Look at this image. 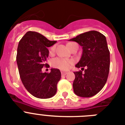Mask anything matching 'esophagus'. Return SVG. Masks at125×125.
<instances>
[{
  "label": "esophagus",
  "mask_w": 125,
  "mask_h": 125,
  "mask_svg": "<svg viewBox=\"0 0 125 125\" xmlns=\"http://www.w3.org/2000/svg\"><path fill=\"white\" fill-rule=\"evenodd\" d=\"M61 73H62V75H63V76H64V75H66V74H67L68 73L65 72V71H62V72H61Z\"/></svg>",
  "instance_id": "1"
}]
</instances>
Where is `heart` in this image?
Instances as JSON below:
<instances>
[{
	"label": "heart",
	"instance_id": "1",
	"mask_svg": "<svg viewBox=\"0 0 125 125\" xmlns=\"http://www.w3.org/2000/svg\"><path fill=\"white\" fill-rule=\"evenodd\" d=\"M74 43H69L67 46L69 47L71 45H72L73 44H74ZM55 47L54 45L51 47L50 49V53H53L55 51ZM73 63V61L71 60H68V59L63 58L61 57H58L56 58L53 59L52 60V65L55 68H58L62 70H67L71 67V65Z\"/></svg>",
	"mask_w": 125,
	"mask_h": 125
}]
</instances>
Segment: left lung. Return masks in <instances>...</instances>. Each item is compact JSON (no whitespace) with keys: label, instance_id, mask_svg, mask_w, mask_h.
Wrapping results in <instances>:
<instances>
[{"label":"left lung","instance_id":"8db88e82","mask_svg":"<svg viewBox=\"0 0 125 125\" xmlns=\"http://www.w3.org/2000/svg\"><path fill=\"white\" fill-rule=\"evenodd\" d=\"M69 41L76 42L82 47V57L76 67H86L84 73L81 71L74 72V93L81 97H93L103 89L108 76L110 61L106 37L91 30Z\"/></svg>","mask_w":125,"mask_h":125}]
</instances>
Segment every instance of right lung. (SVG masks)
I'll use <instances>...</instances> for the list:
<instances>
[{
  "label": "right lung",
  "mask_w": 125,
  "mask_h": 125,
  "mask_svg": "<svg viewBox=\"0 0 125 125\" xmlns=\"http://www.w3.org/2000/svg\"><path fill=\"white\" fill-rule=\"evenodd\" d=\"M56 41H50L40 33L28 31L20 40L17 47L16 60L23 85L29 93L39 99L53 97L57 91V83L61 78L58 69L43 73L49 56L48 47Z\"/></svg>",
  "instance_id": "right-lung-1"
}]
</instances>
